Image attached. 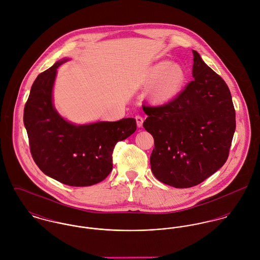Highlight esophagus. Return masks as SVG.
Here are the masks:
<instances>
[{
    "instance_id": "1",
    "label": "esophagus",
    "mask_w": 260,
    "mask_h": 260,
    "mask_svg": "<svg viewBox=\"0 0 260 260\" xmlns=\"http://www.w3.org/2000/svg\"><path fill=\"white\" fill-rule=\"evenodd\" d=\"M135 119H136V122H137V126L140 128L142 127L143 125V118L140 116V115H136L135 116Z\"/></svg>"
}]
</instances>
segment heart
Listing matches in <instances>:
<instances>
[{"label":"heart","instance_id":"1","mask_svg":"<svg viewBox=\"0 0 260 260\" xmlns=\"http://www.w3.org/2000/svg\"><path fill=\"white\" fill-rule=\"evenodd\" d=\"M185 78V72L180 65L163 61L146 71L142 76V82L149 84L155 80L150 91L152 99L157 102H166L179 94Z\"/></svg>","mask_w":260,"mask_h":260}]
</instances>
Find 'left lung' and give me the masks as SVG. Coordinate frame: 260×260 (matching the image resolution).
Returning a JSON list of instances; mask_svg holds the SVG:
<instances>
[{
	"mask_svg": "<svg viewBox=\"0 0 260 260\" xmlns=\"http://www.w3.org/2000/svg\"><path fill=\"white\" fill-rule=\"evenodd\" d=\"M193 52V80L170 102L143 106V123L154 138V176L164 184L189 188L203 182L226 162L235 131L228 86Z\"/></svg>",
	"mask_w": 260,
	"mask_h": 260,
	"instance_id": "left-lung-1",
	"label": "left lung"
}]
</instances>
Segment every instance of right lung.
Returning a JSON list of instances; mask_svg holds the SVG:
<instances>
[{
  "mask_svg": "<svg viewBox=\"0 0 260 260\" xmlns=\"http://www.w3.org/2000/svg\"><path fill=\"white\" fill-rule=\"evenodd\" d=\"M66 61L36 78L25 105L24 124L41 171L66 185H94L110 174L114 147L136 131V120L74 125L63 119L54 108L52 92L57 69Z\"/></svg>",
  "mask_w": 260,
  "mask_h": 260,
  "instance_id": "obj_1",
  "label": "right lung"
}]
</instances>
